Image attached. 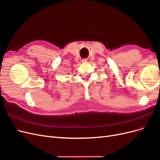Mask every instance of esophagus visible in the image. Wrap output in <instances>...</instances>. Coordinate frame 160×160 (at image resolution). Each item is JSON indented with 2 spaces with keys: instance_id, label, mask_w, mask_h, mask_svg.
<instances>
[{
  "instance_id": "1",
  "label": "esophagus",
  "mask_w": 160,
  "mask_h": 160,
  "mask_svg": "<svg viewBox=\"0 0 160 160\" xmlns=\"http://www.w3.org/2000/svg\"><path fill=\"white\" fill-rule=\"evenodd\" d=\"M87 61H88V59H82V62H87Z\"/></svg>"
}]
</instances>
